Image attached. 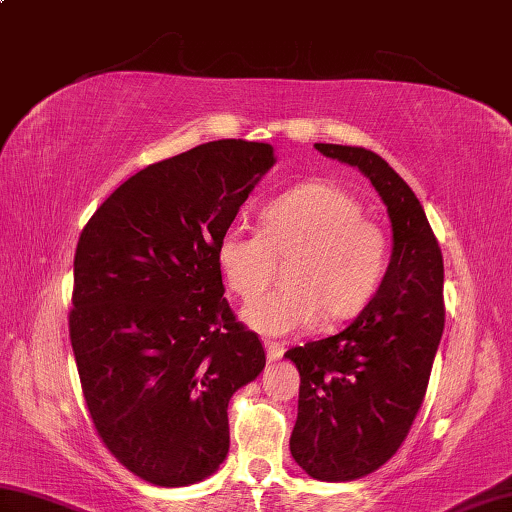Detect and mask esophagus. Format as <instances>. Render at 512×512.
<instances>
[{
	"mask_svg": "<svg viewBox=\"0 0 512 512\" xmlns=\"http://www.w3.org/2000/svg\"><path fill=\"white\" fill-rule=\"evenodd\" d=\"M265 351H267V360L276 362V360H281V357H283L285 346H283L281 342H270V339H267V342H265Z\"/></svg>",
	"mask_w": 512,
	"mask_h": 512,
	"instance_id": "34e87169",
	"label": "esophagus"
}]
</instances>
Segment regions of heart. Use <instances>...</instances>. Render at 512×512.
<instances>
[{
    "mask_svg": "<svg viewBox=\"0 0 512 512\" xmlns=\"http://www.w3.org/2000/svg\"><path fill=\"white\" fill-rule=\"evenodd\" d=\"M261 227L233 222L215 242V263L242 299L261 294L274 272V254L294 251L290 283L251 301L242 312L251 328L283 335L324 315L346 319L378 292L389 265V238L364 218V206L337 184L310 179L261 209Z\"/></svg>",
    "mask_w": 512,
    "mask_h": 512,
    "instance_id": "heart-1",
    "label": "heart"
}]
</instances>
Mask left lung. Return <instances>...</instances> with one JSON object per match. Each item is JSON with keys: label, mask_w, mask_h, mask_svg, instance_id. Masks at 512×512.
<instances>
[{"label": "left lung", "mask_w": 512, "mask_h": 512, "mask_svg": "<svg viewBox=\"0 0 512 512\" xmlns=\"http://www.w3.org/2000/svg\"><path fill=\"white\" fill-rule=\"evenodd\" d=\"M360 168L387 206V274L342 333L290 348L301 375L290 452L312 479L353 481L387 463L423 405L445 326L443 256L423 204L373 150L315 143Z\"/></svg>", "instance_id": "8db88e82"}]
</instances>
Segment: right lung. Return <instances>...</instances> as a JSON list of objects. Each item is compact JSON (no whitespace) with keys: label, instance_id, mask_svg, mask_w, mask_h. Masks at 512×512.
Returning a JSON list of instances; mask_svg holds the SVG:
<instances>
[{"label":"right lung","instance_id":"right-lung-1","mask_svg":"<svg viewBox=\"0 0 512 512\" xmlns=\"http://www.w3.org/2000/svg\"><path fill=\"white\" fill-rule=\"evenodd\" d=\"M274 161L270 143H202L132 175L78 238L69 337L89 416L155 486L220 468L229 400L265 369L222 297L215 242Z\"/></svg>","mask_w":512,"mask_h":512}]
</instances>
